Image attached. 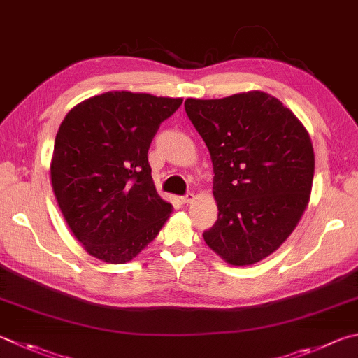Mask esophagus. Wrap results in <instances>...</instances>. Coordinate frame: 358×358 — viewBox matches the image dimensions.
<instances>
[{
  "mask_svg": "<svg viewBox=\"0 0 358 358\" xmlns=\"http://www.w3.org/2000/svg\"><path fill=\"white\" fill-rule=\"evenodd\" d=\"M180 199H181V201H183V203H186V205H187V203H191V201H192L194 199H196V196H194L192 192H186L185 196H181Z\"/></svg>",
  "mask_w": 358,
  "mask_h": 358,
  "instance_id": "1",
  "label": "esophagus"
}]
</instances>
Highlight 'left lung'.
Instances as JSON below:
<instances>
[{
	"mask_svg": "<svg viewBox=\"0 0 358 358\" xmlns=\"http://www.w3.org/2000/svg\"><path fill=\"white\" fill-rule=\"evenodd\" d=\"M213 162L217 220L205 243L227 263L262 262L283 244L307 208L315 153L302 123L269 94L185 101Z\"/></svg>",
	"mask_w": 358,
	"mask_h": 358,
	"instance_id": "8db88e82",
	"label": "left lung"
}]
</instances>
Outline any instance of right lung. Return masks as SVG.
<instances>
[{"instance_id":"obj_1","label":"right lung","mask_w":358,"mask_h":358,"mask_svg":"<svg viewBox=\"0 0 358 358\" xmlns=\"http://www.w3.org/2000/svg\"><path fill=\"white\" fill-rule=\"evenodd\" d=\"M181 99L106 92L80 103L55 139L51 185L84 249L111 264L133 259L172 211L152 180L148 148Z\"/></svg>"}]
</instances>
